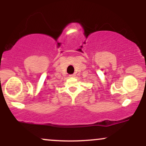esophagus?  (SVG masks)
<instances>
[{
    "instance_id": "34e87169",
    "label": "esophagus",
    "mask_w": 146,
    "mask_h": 146,
    "mask_svg": "<svg viewBox=\"0 0 146 146\" xmlns=\"http://www.w3.org/2000/svg\"><path fill=\"white\" fill-rule=\"evenodd\" d=\"M75 76V74H72V75H70V77H71V78H74Z\"/></svg>"
}]
</instances>
